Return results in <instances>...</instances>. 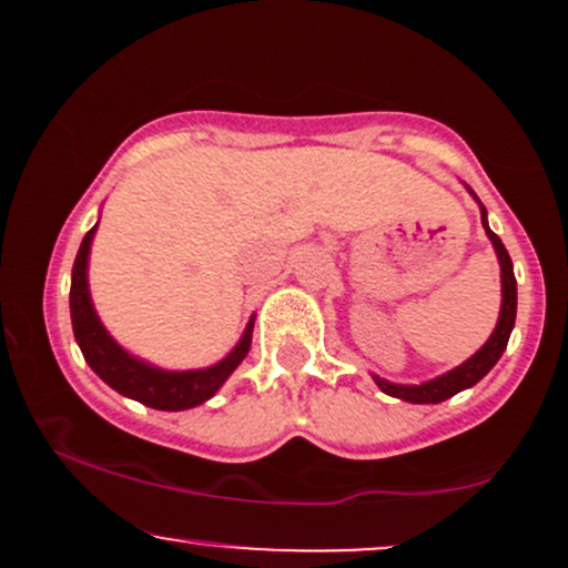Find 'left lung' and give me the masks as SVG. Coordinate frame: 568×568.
<instances>
[{"label": "left lung", "mask_w": 568, "mask_h": 568, "mask_svg": "<svg viewBox=\"0 0 568 568\" xmlns=\"http://www.w3.org/2000/svg\"><path fill=\"white\" fill-rule=\"evenodd\" d=\"M467 192L475 197V192L470 186H467ZM478 205H480V200H478ZM480 221H484V230L488 234V240H491L494 251H497V258L501 266V310H499L497 328H494V334L488 336V342L478 352H475L473 357H467L462 366H456L454 371H448V374L438 376V379H429L422 384H395V382L382 379V376H374L376 387H379L382 393L400 397V400H408V403H443V400H448L452 395L462 393V389L478 384L488 374V371L497 366V361L501 357V352H505L507 342H510V334H513L515 310H518V288H515V272H513L510 253H507V247L501 245V240L497 237V234L488 230V219H486L484 205H480Z\"/></svg>", "instance_id": "1"}]
</instances>
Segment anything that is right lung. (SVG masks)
Returning a JSON list of instances; mask_svg holds the SVG:
<instances>
[{
  "label": "right lung",
  "instance_id": "right-lung-1",
  "mask_svg": "<svg viewBox=\"0 0 568 568\" xmlns=\"http://www.w3.org/2000/svg\"><path fill=\"white\" fill-rule=\"evenodd\" d=\"M98 224L84 234L80 251H77L74 270H71V325H74V338L80 344L88 366L101 376L109 387L116 389L120 395L133 397L149 408L158 410H186L205 403L221 389V384L232 376V371L245 361L247 349H251L253 336V317L245 325V334L237 342L224 361H219L211 368H194V371H165L143 363L135 355H130L109 336L103 323L98 321L93 298L88 288V258L90 245H93Z\"/></svg>",
  "mask_w": 568,
  "mask_h": 568
}]
</instances>
